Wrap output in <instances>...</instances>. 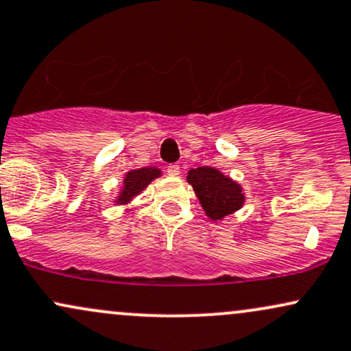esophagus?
I'll return each mask as SVG.
<instances>
[{
    "mask_svg": "<svg viewBox=\"0 0 351 351\" xmlns=\"http://www.w3.org/2000/svg\"><path fill=\"white\" fill-rule=\"evenodd\" d=\"M167 171H168V175H170V176H178L180 175V165H176V163L168 165Z\"/></svg>",
    "mask_w": 351,
    "mask_h": 351,
    "instance_id": "1",
    "label": "esophagus"
}]
</instances>
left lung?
<instances>
[{"label":"left lung","instance_id":"1","mask_svg":"<svg viewBox=\"0 0 351 351\" xmlns=\"http://www.w3.org/2000/svg\"><path fill=\"white\" fill-rule=\"evenodd\" d=\"M186 180L196 193L202 209L213 221H221L243 206L245 196L240 184L222 175L217 168H193L188 171Z\"/></svg>","mask_w":351,"mask_h":351}]
</instances>
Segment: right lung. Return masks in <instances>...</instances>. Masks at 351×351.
Wrapping results in <instances>:
<instances>
[{
  "instance_id": "obj_1",
  "label": "right lung",
  "mask_w": 351,
  "mask_h": 351,
  "mask_svg": "<svg viewBox=\"0 0 351 351\" xmlns=\"http://www.w3.org/2000/svg\"><path fill=\"white\" fill-rule=\"evenodd\" d=\"M162 175V171L158 168L150 167V168H138V170H130L124 178V186L117 197V204H128L134 196H137L143 188H147V184L152 180H155L157 176Z\"/></svg>"
}]
</instances>
